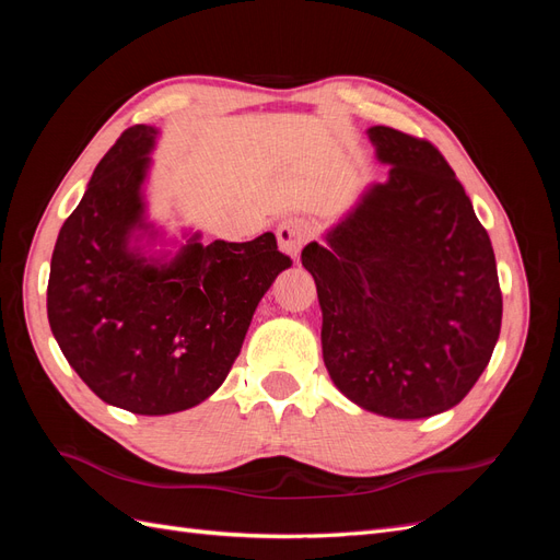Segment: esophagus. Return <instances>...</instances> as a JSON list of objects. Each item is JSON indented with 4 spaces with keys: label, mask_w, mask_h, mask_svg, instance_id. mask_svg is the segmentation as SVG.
Here are the masks:
<instances>
[{
    "label": "esophagus",
    "mask_w": 560,
    "mask_h": 560,
    "mask_svg": "<svg viewBox=\"0 0 560 560\" xmlns=\"http://www.w3.org/2000/svg\"><path fill=\"white\" fill-rule=\"evenodd\" d=\"M276 233H278L280 249L284 254H290V257H296V254L301 252V247L311 241L313 226L306 222V219L292 217V219H284V222H280Z\"/></svg>",
    "instance_id": "34e87169"
}]
</instances>
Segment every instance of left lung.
I'll list each match as a JSON object with an SVG mask.
<instances>
[{
	"label": "left lung",
	"mask_w": 560,
	"mask_h": 560,
	"mask_svg": "<svg viewBox=\"0 0 560 560\" xmlns=\"http://www.w3.org/2000/svg\"><path fill=\"white\" fill-rule=\"evenodd\" d=\"M387 182L301 261L315 278L322 358L366 411L418 420L460 404L490 362L502 325L493 245L432 142L374 126Z\"/></svg>",
	"instance_id": "8db88e82"
}]
</instances>
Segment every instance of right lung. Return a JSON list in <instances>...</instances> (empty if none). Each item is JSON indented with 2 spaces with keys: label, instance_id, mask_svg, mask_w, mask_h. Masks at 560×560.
<instances>
[{
  "label": "right lung",
  "instance_id": "obj_1",
  "mask_svg": "<svg viewBox=\"0 0 560 560\" xmlns=\"http://www.w3.org/2000/svg\"><path fill=\"white\" fill-rule=\"evenodd\" d=\"M156 128L132 126L97 163L50 259L48 325L79 378L118 409L167 416L206 401L241 354L261 296L292 259L273 233L144 257L142 184Z\"/></svg>",
  "mask_w": 560,
  "mask_h": 560
}]
</instances>
